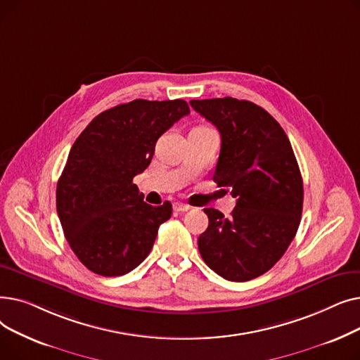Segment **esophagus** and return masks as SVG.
Listing matches in <instances>:
<instances>
[{
  "label": "esophagus",
  "instance_id": "34e87169",
  "mask_svg": "<svg viewBox=\"0 0 360 360\" xmlns=\"http://www.w3.org/2000/svg\"><path fill=\"white\" fill-rule=\"evenodd\" d=\"M190 209H191V205H188L185 202H181V201L174 202V210L175 212H188Z\"/></svg>",
  "mask_w": 360,
  "mask_h": 360
}]
</instances>
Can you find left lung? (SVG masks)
Wrapping results in <instances>:
<instances>
[{
    "mask_svg": "<svg viewBox=\"0 0 360 360\" xmlns=\"http://www.w3.org/2000/svg\"><path fill=\"white\" fill-rule=\"evenodd\" d=\"M190 105L220 132L213 181L236 198L229 219L204 209L209 228L198 238L200 254L226 280H252L283 257L299 228L304 182L292 144L280 124L252 102L217 98Z\"/></svg>",
    "mask_w": 360,
    "mask_h": 360,
    "instance_id": "obj_1",
    "label": "left lung"
}]
</instances>
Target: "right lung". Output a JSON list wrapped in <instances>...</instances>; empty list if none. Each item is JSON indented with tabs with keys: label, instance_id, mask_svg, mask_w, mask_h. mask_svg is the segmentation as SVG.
Segmentation results:
<instances>
[{
	"label": "right lung",
	"instance_id": "right-lung-1",
	"mask_svg": "<svg viewBox=\"0 0 360 360\" xmlns=\"http://www.w3.org/2000/svg\"><path fill=\"white\" fill-rule=\"evenodd\" d=\"M188 113L182 99H136L99 113L74 141L56 185V212L90 271L124 276L153 248L172 204L144 202L132 179L150 165L159 137Z\"/></svg>",
	"mask_w": 360,
	"mask_h": 360
}]
</instances>
